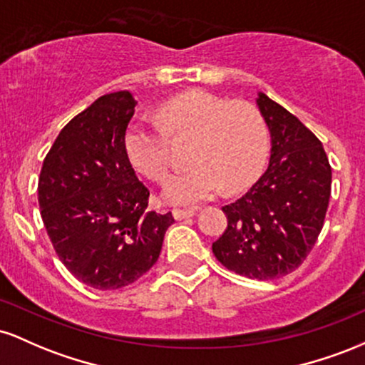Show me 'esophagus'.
I'll return each mask as SVG.
<instances>
[{"label": "esophagus", "instance_id": "34e87169", "mask_svg": "<svg viewBox=\"0 0 365 365\" xmlns=\"http://www.w3.org/2000/svg\"><path fill=\"white\" fill-rule=\"evenodd\" d=\"M173 217L177 221H182V220H185V217H190V216H194V209H173Z\"/></svg>", "mask_w": 365, "mask_h": 365}]
</instances>
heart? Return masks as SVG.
<instances>
[{
	"label": "heart",
	"instance_id": "1",
	"mask_svg": "<svg viewBox=\"0 0 365 365\" xmlns=\"http://www.w3.org/2000/svg\"><path fill=\"white\" fill-rule=\"evenodd\" d=\"M156 123L133 121L125 135L132 165L153 182L170 173V137L194 139V168L175 175L165 187V199L197 204L220 194L238 192L261 175L269 150V135L261 111L245 101H230L206 91H188L159 106Z\"/></svg>",
	"mask_w": 365,
	"mask_h": 365
}]
</instances>
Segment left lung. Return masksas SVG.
<instances>
[{"label":"left lung","instance_id":"1","mask_svg":"<svg viewBox=\"0 0 365 365\" xmlns=\"http://www.w3.org/2000/svg\"><path fill=\"white\" fill-rule=\"evenodd\" d=\"M271 133L269 166L235 202L212 254L226 269L252 279L295 271L319 237L331 195V166L321 140L290 111L259 92Z\"/></svg>","mask_w":365,"mask_h":365}]
</instances>
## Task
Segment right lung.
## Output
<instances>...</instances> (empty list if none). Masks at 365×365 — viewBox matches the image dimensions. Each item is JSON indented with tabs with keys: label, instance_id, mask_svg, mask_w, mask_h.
<instances>
[{
	"label": "right lung",
	"instance_id": "add662e5",
	"mask_svg": "<svg viewBox=\"0 0 365 365\" xmlns=\"http://www.w3.org/2000/svg\"><path fill=\"white\" fill-rule=\"evenodd\" d=\"M137 101L128 91L96 99L63 127L37 183L41 216L60 261L78 282L116 290L137 282L161 252L171 212L149 211L125 133Z\"/></svg>",
	"mask_w": 365,
	"mask_h": 365
}]
</instances>
